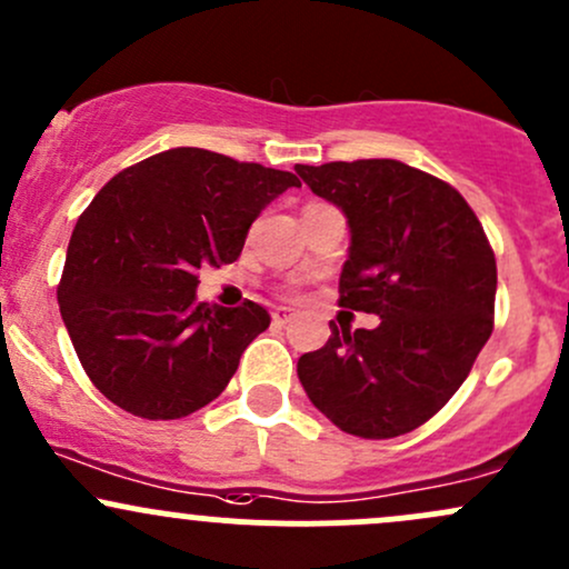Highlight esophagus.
Segmentation results:
<instances>
[{"instance_id":"1","label":"esophagus","mask_w":569,"mask_h":569,"mask_svg":"<svg viewBox=\"0 0 569 569\" xmlns=\"http://www.w3.org/2000/svg\"><path fill=\"white\" fill-rule=\"evenodd\" d=\"M292 320V311L290 309H277L273 311V326H287Z\"/></svg>"}]
</instances>
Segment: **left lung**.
<instances>
[{
    "label": "left lung",
    "mask_w": 569,
    "mask_h": 569,
    "mask_svg": "<svg viewBox=\"0 0 569 569\" xmlns=\"http://www.w3.org/2000/svg\"><path fill=\"white\" fill-rule=\"evenodd\" d=\"M350 222L339 307L377 328L331 320V339L298 358V380L333 426L390 439L433 418L493 331L497 258L456 187L399 160L296 164Z\"/></svg>",
    "instance_id": "8db88e82"
}]
</instances>
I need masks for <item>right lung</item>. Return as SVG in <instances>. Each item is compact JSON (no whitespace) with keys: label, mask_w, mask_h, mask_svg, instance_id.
I'll list each match as a JSON object with an SVG mask.
<instances>
[{"label":"right lung","mask_w":569,"mask_h":569,"mask_svg":"<svg viewBox=\"0 0 569 569\" xmlns=\"http://www.w3.org/2000/svg\"><path fill=\"white\" fill-rule=\"evenodd\" d=\"M301 181L209 149L162 151L116 173L72 230L57 298L78 360L124 412L176 420L228 388L271 326L254 301L194 303L198 271L241 254L260 211Z\"/></svg>","instance_id":"add662e5"}]
</instances>
